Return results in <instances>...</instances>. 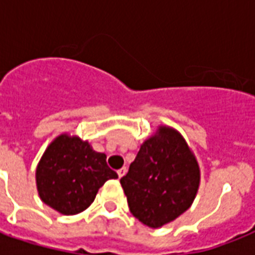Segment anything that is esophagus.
Segmentation results:
<instances>
[{
  "label": "esophagus",
  "mask_w": 255,
  "mask_h": 255,
  "mask_svg": "<svg viewBox=\"0 0 255 255\" xmlns=\"http://www.w3.org/2000/svg\"><path fill=\"white\" fill-rule=\"evenodd\" d=\"M126 173H127V168H120V169L118 170V176H119L120 178L123 177V176H124V174H126Z\"/></svg>",
  "instance_id": "1"
}]
</instances>
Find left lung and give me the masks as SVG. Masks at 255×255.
Segmentation results:
<instances>
[{
	"mask_svg": "<svg viewBox=\"0 0 255 255\" xmlns=\"http://www.w3.org/2000/svg\"><path fill=\"white\" fill-rule=\"evenodd\" d=\"M200 167L177 129L159 126L137 152L120 184L133 217L157 229L193 204L200 186Z\"/></svg>",
	"mask_w": 255,
	"mask_h": 255,
	"instance_id": "left-lung-1",
	"label": "left lung"
}]
</instances>
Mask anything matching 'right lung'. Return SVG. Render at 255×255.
Here are the masks:
<instances>
[{"label":"right lung","instance_id":"right-lung-1","mask_svg":"<svg viewBox=\"0 0 255 255\" xmlns=\"http://www.w3.org/2000/svg\"><path fill=\"white\" fill-rule=\"evenodd\" d=\"M106 157L79 136H57L43 152L35 170L39 198L65 216L86 210L100 186L107 180L118 178Z\"/></svg>","mask_w":255,"mask_h":255}]
</instances>
